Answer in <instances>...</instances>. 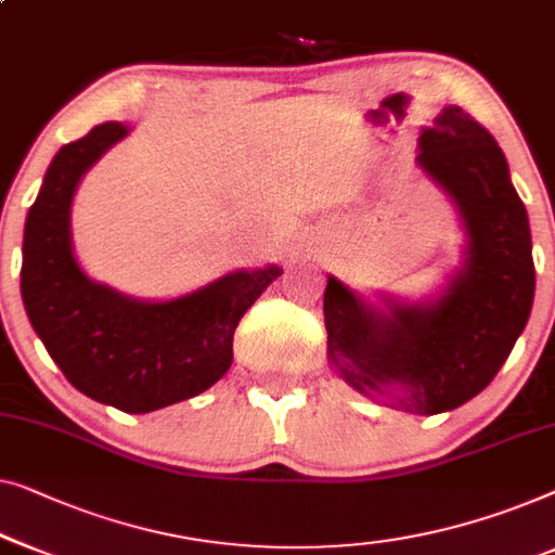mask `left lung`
Listing matches in <instances>:
<instances>
[{
	"label": "left lung",
	"instance_id": "1",
	"mask_svg": "<svg viewBox=\"0 0 555 555\" xmlns=\"http://www.w3.org/2000/svg\"><path fill=\"white\" fill-rule=\"evenodd\" d=\"M417 165L455 199L468 253L428 305L388 300V312L327 278V352L348 385L415 415L476 398L508 360L531 315L535 268L526 207L493 134L446 107L421 134Z\"/></svg>",
	"mask_w": 555,
	"mask_h": 555
}]
</instances>
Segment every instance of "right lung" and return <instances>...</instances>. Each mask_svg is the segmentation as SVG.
<instances>
[{
  "mask_svg": "<svg viewBox=\"0 0 555 555\" xmlns=\"http://www.w3.org/2000/svg\"><path fill=\"white\" fill-rule=\"evenodd\" d=\"M127 127H92L54 155L22 245V300L64 377L87 398L150 413L195 398L228 373L232 335L280 272L240 270L170 302H140L92 283L72 253L69 207L77 182Z\"/></svg>",
  "mask_w": 555,
  "mask_h": 555,
  "instance_id": "add662e5",
  "label": "right lung"
}]
</instances>
